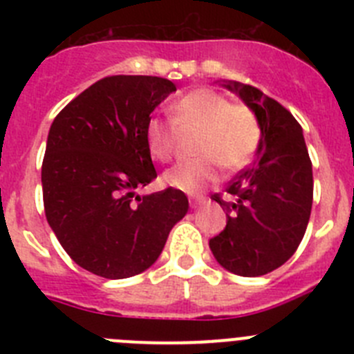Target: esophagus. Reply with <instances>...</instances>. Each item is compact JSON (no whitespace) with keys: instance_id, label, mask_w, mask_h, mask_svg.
Instances as JSON below:
<instances>
[{"instance_id":"34e87169","label":"esophagus","mask_w":354,"mask_h":354,"mask_svg":"<svg viewBox=\"0 0 354 354\" xmlns=\"http://www.w3.org/2000/svg\"><path fill=\"white\" fill-rule=\"evenodd\" d=\"M205 202H207V198H205V196H195V198L189 200V205H192L193 209H196V207H200V205H204Z\"/></svg>"}]
</instances>
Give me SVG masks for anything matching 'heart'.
Masks as SVG:
<instances>
[{
  "label": "heart",
  "instance_id": "1",
  "mask_svg": "<svg viewBox=\"0 0 354 354\" xmlns=\"http://www.w3.org/2000/svg\"><path fill=\"white\" fill-rule=\"evenodd\" d=\"M171 118L179 131H198L195 156L165 174L174 189L195 195L218 179V165L227 171L245 168L261 147L262 131L250 106L232 104L212 88H195L171 104ZM145 142L150 156L168 161L174 156L175 129L170 122L152 117L147 120Z\"/></svg>",
  "mask_w": 354,
  "mask_h": 354
}]
</instances>
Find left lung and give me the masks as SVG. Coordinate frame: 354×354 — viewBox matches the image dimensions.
<instances>
[{
  "mask_svg": "<svg viewBox=\"0 0 354 354\" xmlns=\"http://www.w3.org/2000/svg\"><path fill=\"white\" fill-rule=\"evenodd\" d=\"M221 84L255 111L262 140L252 167L227 186V198L211 196L223 207L227 227L209 248L230 273L261 277L286 264L305 236L314 198L312 161L289 109L252 84Z\"/></svg>",
  "mask_w": 354,
  "mask_h": 354,
  "instance_id": "left-lung-1",
  "label": "left lung"
}]
</instances>
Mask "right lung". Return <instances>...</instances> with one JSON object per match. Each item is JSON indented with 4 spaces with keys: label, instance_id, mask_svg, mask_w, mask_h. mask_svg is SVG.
Masks as SVG:
<instances>
[{
    "label": "right lung",
    "instance_id": "obj_1",
    "mask_svg": "<svg viewBox=\"0 0 354 354\" xmlns=\"http://www.w3.org/2000/svg\"><path fill=\"white\" fill-rule=\"evenodd\" d=\"M170 80L108 76L53 120L42 162L44 209L68 257L102 278H129L158 261L187 196L167 187L136 195L158 177L145 126Z\"/></svg>",
    "mask_w": 354,
    "mask_h": 354
}]
</instances>
